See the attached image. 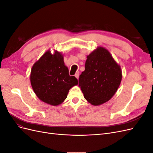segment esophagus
<instances>
[{
	"label": "esophagus",
	"mask_w": 153,
	"mask_h": 153,
	"mask_svg": "<svg viewBox=\"0 0 153 153\" xmlns=\"http://www.w3.org/2000/svg\"><path fill=\"white\" fill-rule=\"evenodd\" d=\"M79 75H80V73L79 72H76L75 76L77 78V79H78V78H79Z\"/></svg>",
	"instance_id": "esophagus-1"
}]
</instances>
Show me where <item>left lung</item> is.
Returning <instances> with one entry per match:
<instances>
[{"mask_svg":"<svg viewBox=\"0 0 153 153\" xmlns=\"http://www.w3.org/2000/svg\"><path fill=\"white\" fill-rule=\"evenodd\" d=\"M87 58L85 71L80 75L78 85L88 102L100 105L110 100L116 92L122 80V71L103 47H98Z\"/></svg>","mask_w":153,"mask_h":153,"instance_id":"obj_1","label":"left lung"}]
</instances>
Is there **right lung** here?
<instances>
[{"instance_id": "add662e5", "label": "right lung", "mask_w": 153, "mask_h": 153, "mask_svg": "<svg viewBox=\"0 0 153 153\" xmlns=\"http://www.w3.org/2000/svg\"><path fill=\"white\" fill-rule=\"evenodd\" d=\"M30 84L38 98L43 102L57 106L67 98L69 90L78 84L74 76H69L62 54L55 50L46 52L32 68Z\"/></svg>"}]
</instances>
